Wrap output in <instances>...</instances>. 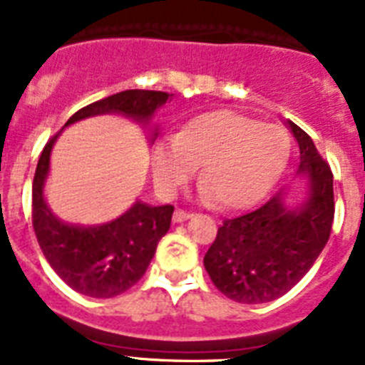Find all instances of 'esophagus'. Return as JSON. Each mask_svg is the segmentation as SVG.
Wrapping results in <instances>:
<instances>
[{"label":"esophagus","instance_id":"obj_1","mask_svg":"<svg viewBox=\"0 0 365 365\" xmlns=\"http://www.w3.org/2000/svg\"><path fill=\"white\" fill-rule=\"evenodd\" d=\"M192 217V214H190V212H186V210H175V214H173V221L175 222H182V221H186V219H190Z\"/></svg>","mask_w":365,"mask_h":365}]
</instances>
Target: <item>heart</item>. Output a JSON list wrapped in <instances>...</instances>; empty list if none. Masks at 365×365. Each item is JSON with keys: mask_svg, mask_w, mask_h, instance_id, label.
<instances>
[{"mask_svg": "<svg viewBox=\"0 0 365 365\" xmlns=\"http://www.w3.org/2000/svg\"><path fill=\"white\" fill-rule=\"evenodd\" d=\"M291 140L276 124L230 109L201 113L182 124L179 133L164 135L151 151L155 186L172 197L188 182L201 163L205 199L240 210L259 201L282 175Z\"/></svg>", "mask_w": 365, "mask_h": 365, "instance_id": "1", "label": "heart"}]
</instances>
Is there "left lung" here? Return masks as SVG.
<instances>
[{"instance_id": "1", "label": "left lung", "mask_w": 365, "mask_h": 365, "mask_svg": "<svg viewBox=\"0 0 365 365\" xmlns=\"http://www.w3.org/2000/svg\"><path fill=\"white\" fill-rule=\"evenodd\" d=\"M298 143V175L307 177L305 201L289 208L283 193L256 210L225 219L205 256V269L227 298L265 303L289 292L327 245L334 219L333 172L312 138L287 122Z\"/></svg>"}]
</instances>
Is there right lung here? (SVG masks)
I'll return each instance as SVG.
<instances>
[{
  "label": "right lung",
  "mask_w": 365,
  "mask_h": 365,
  "mask_svg": "<svg viewBox=\"0 0 365 365\" xmlns=\"http://www.w3.org/2000/svg\"><path fill=\"white\" fill-rule=\"evenodd\" d=\"M172 96L163 91L128 89L86 106L66 125L108 113L150 124L155 111ZM58 135L45 144L32 180V227L38 245L54 272L71 289L91 298H113L131 289L144 276L157 245L170 230L173 206H150L137 201L117 219L89 227L58 219L43 197L51 151ZM155 138L157 130L151 135V140Z\"/></svg>",
  "instance_id": "right-lung-1"
}]
</instances>
